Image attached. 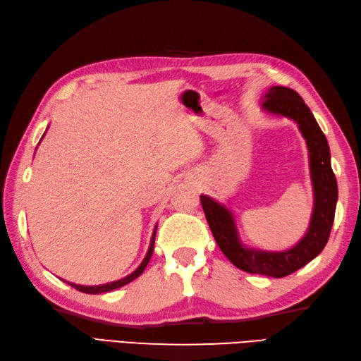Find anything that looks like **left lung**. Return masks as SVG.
Returning a JSON list of instances; mask_svg holds the SVG:
<instances>
[{
  "mask_svg": "<svg viewBox=\"0 0 361 361\" xmlns=\"http://www.w3.org/2000/svg\"><path fill=\"white\" fill-rule=\"evenodd\" d=\"M263 107L268 112L288 116L296 121L307 140L314 190V210L307 235L288 251H252V249L243 247L238 241L229 210L202 195L201 204L219 249L235 267L251 274L285 277L305 267L327 245L335 218L338 185L332 165H330L327 138L299 93L288 87H271L264 97Z\"/></svg>",
  "mask_w": 361,
  "mask_h": 361,
  "instance_id": "1",
  "label": "left lung"
}]
</instances>
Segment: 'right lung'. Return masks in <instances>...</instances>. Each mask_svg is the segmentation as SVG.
<instances>
[{
  "label": "right lung",
  "instance_id": "right-lung-1",
  "mask_svg": "<svg viewBox=\"0 0 361 361\" xmlns=\"http://www.w3.org/2000/svg\"><path fill=\"white\" fill-rule=\"evenodd\" d=\"M154 240H156V231H154V233H152L149 251H148V254H146L142 264H140V267L134 271V273L129 274L128 277L121 279V281H116V282H112V283H106V285H98V286H82V285H76V283H70V282L68 283L73 286V288H76L78 291H82V293H87V294H99V293L112 291V290L120 288V286H123V285H128L129 282H132V281H134V279H137L140 274H142L143 271H145V268H146V264L149 263L152 251H154Z\"/></svg>",
  "mask_w": 361,
  "mask_h": 361
}]
</instances>
